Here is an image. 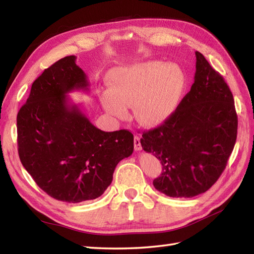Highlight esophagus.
Segmentation results:
<instances>
[{"mask_svg":"<svg viewBox=\"0 0 254 254\" xmlns=\"http://www.w3.org/2000/svg\"><path fill=\"white\" fill-rule=\"evenodd\" d=\"M134 149H135L136 152H139V150H142L141 137L137 136V135L134 136Z\"/></svg>","mask_w":254,"mask_h":254,"instance_id":"obj_1","label":"esophagus"}]
</instances>
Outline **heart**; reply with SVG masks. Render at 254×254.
Here are the masks:
<instances>
[{"label":"heart","instance_id":"heart-1","mask_svg":"<svg viewBox=\"0 0 254 254\" xmlns=\"http://www.w3.org/2000/svg\"><path fill=\"white\" fill-rule=\"evenodd\" d=\"M110 91L102 105L110 115L123 118L133 106L134 116L144 127H156L168 118L185 89L179 68L158 61H146L116 68L108 77Z\"/></svg>","mask_w":254,"mask_h":254}]
</instances>
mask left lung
Segmentation results:
<instances>
[{
    "label": "left lung",
    "instance_id": "1",
    "mask_svg": "<svg viewBox=\"0 0 254 254\" xmlns=\"http://www.w3.org/2000/svg\"><path fill=\"white\" fill-rule=\"evenodd\" d=\"M196 71L191 90L167 120L143 132L142 147L163 166L153 181L171 197L206 192L226 168L233 152L238 118L234 97L224 77L195 52Z\"/></svg>",
    "mask_w": 254,
    "mask_h": 254
}]
</instances>
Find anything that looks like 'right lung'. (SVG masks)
<instances>
[{
  "instance_id": "obj_1",
  "label": "right lung",
  "mask_w": 254,
  "mask_h": 254,
  "mask_svg": "<svg viewBox=\"0 0 254 254\" xmlns=\"http://www.w3.org/2000/svg\"><path fill=\"white\" fill-rule=\"evenodd\" d=\"M75 61L65 57L46 68L17 115L21 164L41 190L67 203L99 197L134 149L130 131H101L69 102L68 93L89 86Z\"/></svg>"
}]
</instances>
